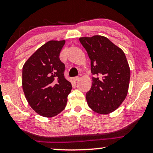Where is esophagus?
I'll return each mask as SVG.
<instances>
[{"label":"esophagus","instance_id":"34e87169","mask_svg":"<svg viewBox=\"0 0 153 153\" xmlns=\"http://www.w3.org/2000/svg\"><path fill=\"white\" fill-rule=\"evenodd\" d=\"M80 78H81V75H79L78 76L75 77V78H74V80H75V81H78V80H80Z\"/></svg>","mask_w":153,"mask_h":153}]
</instances>
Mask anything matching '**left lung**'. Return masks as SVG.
Here are the masks:
<instances>
[{"label":"left lung","instance_id":"8db88e82","mask_svg":"<svg viewBox=\"0 0 153 153\" xmlns=\"http://www.w3.org/2000/svg\"><path fill=\"white\" fill-rule=\"evenodd\" d=\"M91 59L92 86L85 95L95 112L108 114L122 104L127 95L130 69L124 52L108 38L99 35L80 37Z\"/></svg>","mask_w":153,"mask_h":153}]
</instances>
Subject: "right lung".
<instances>
[{
  "mask_svg": "<svg viewBox=\"0 0 153 153\" xmlns=\"http://www.w3.org/2000/svg\"><path fill=\"white\" fill-rule=\"evenodd\" d=\"M65 41L47 42L24 63L22 87L28 103L36 113L53 117L65 108L71 82L65 78L59 53Z\"/></svg>",
  "mask_w": 153,
  "mask_h": 153,
  "instance_id": "1",
  "label": "right lung"
}]
</instances>
